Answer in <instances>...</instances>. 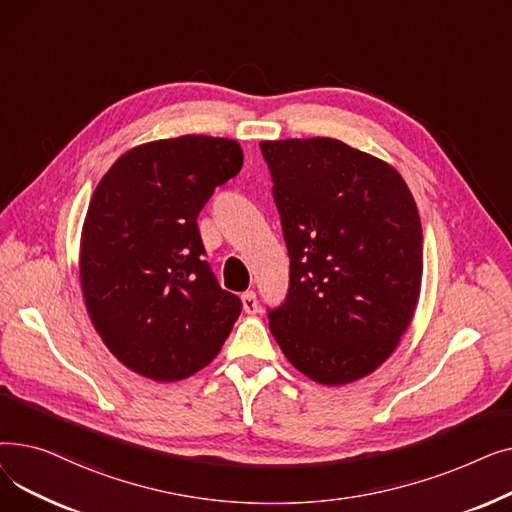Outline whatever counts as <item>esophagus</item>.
Listing matches in <instances>:
<instances>
[{"label": "esophagus", "mask_w": 512, "mask_h": 512, "mask_svg": "<svg viewBox=\"0 0 512 512\" xmlns=\"http://www.w3.org/2000/svg\"><path fill=\"white\" fill-rule=\"evenodd\" d=\"M242 307H245L247 313H255L259 309V303H257V294L253 290H247L245 294H242Z\"/></svg>", "instance_id": "34e87169"}]
</instances>
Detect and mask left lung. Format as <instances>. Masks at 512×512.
I'll return each mask as SVG.
<instances>
[{
	"label": "left lung",
	"mask_w": 512,
	"mask_h": 512,
	"mask_svg": "<svg viewBox=\"0 0 512 512\" xmlns=\"http://www.w3.org/2000/svg\"><path fill=\"white\" fill-rule=\"evenodd\" d=\"M290 257L288 294L267 309L286 359L317 384L378 369L421 290L423 230L407 182L336 139L259 143Z\"/></svg>",
	"instance_id": "left-lung-1"
}]
</instances>
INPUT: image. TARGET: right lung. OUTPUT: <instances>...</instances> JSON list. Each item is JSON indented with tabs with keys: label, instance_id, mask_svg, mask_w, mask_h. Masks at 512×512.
<instances>
[{
	"label": "right lung",
	"instance_id": "right-lung-1",
	"mask_svg": "<svg viewBox=\"0 0 512 512\" xmlns=\"http://www.w3.org/2000/svg\"><path fill=\"white\" fill-rule=\"evenodd\" d=\"M242 168L232 139L184 134L126 151L99 180L80 236V286L112 355L178 382L220 353L242 303L205 261L197 218Z\"/></svg>",
	"mask_w": 512,
	"mask_h": 512
}]
</instances>
